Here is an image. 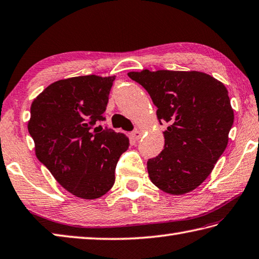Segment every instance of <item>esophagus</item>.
Instances as JSON below:
<instances>
[{"mask_svg":"<svg viewBox=\"0 0 259 259\" xmlns=\"http://www.w3.org/2000/svg\"><path fill=\"white\" fill-rule=\"evenodd\" d=\"M131 135V137H133L135 140H138V139H140L142 138V136H143V133L140 130H138V129H136V130H134L133 133L130 134Z\"/></svg>","mask_w":259,"mask_h":259,"instance_id":"obj_1","label":"esophagus"}]
</instances>
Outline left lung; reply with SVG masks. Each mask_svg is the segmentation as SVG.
Returning <instances> with one entry per match:
<instances>
[{"label": "left lung", "mask_w": 259, "mask_h": 259, "mask_svg": "<svg viewBox=\"0 0 259 259\" xmlns=\"http://www.w3.org/2000/svg\"><path fill=\"white\" fill-rule=\"evenodd\" d=\"M128 76L148 92L164 131V149L148 159L150 181L166 194L183 195L203 183L227 148L233 124L228 89L199 71L145 69Z\"/></svg>", "instance_id": "1"}]
</instances>
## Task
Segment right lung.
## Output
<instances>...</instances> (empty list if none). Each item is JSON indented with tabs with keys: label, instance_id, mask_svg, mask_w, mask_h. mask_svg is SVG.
<instances>
[{
	"label": "right lung",
	"instance_id": "add662e5",
	"mask_svg": "<svg viewBox=\"0 0 259 259\" xmlns=\"http://www.w3.org/2000/svg\"><path fill=\"white\" fill-rule=\"evenodd\" d=\"M115 76L62 79L31 103L28 131L37 158L70 194L82 199L105 195L115 166L129 147L124 134L97 125L109 103Z\"/></svg>",
	"mask_w": 259,
	"mask_h": 259
}]
</instances>
